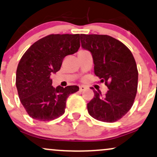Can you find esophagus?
Segmentation results:
<instances>
[{"instance_id":"1","label":"esophagus","mask_w":157,"mask_h":157,"mask_svg":"<svg viewBox=\"0 0 157 157\" xmlns=\"http://www.w3.org/2000/svg\"><path fill=\"white\" fill-rule=\"evenodd\" d=\"M86 89V87L84 86H80V91H83Z\"/></svg>"}]
</instances>
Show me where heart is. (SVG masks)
<instances>
[{"label": "heart", "mask_w": 157, "mask_h": 157, "mask_svg": "<svg viewBox=\"0 0 157 157\" xmlns=\"http://www.w3.org/2000/svg\"><path fill=\"white\" fill-rule=\"evenodd\" d=\"M80 51H84V50H80Z\"/></svg>", "instance_id": "1"}]
</instances>
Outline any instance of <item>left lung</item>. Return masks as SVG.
Listing matches in <instances>:
<instances>
[{"label": "left lung", "instance_id": "1", "mask_svg": "<svg viewBox=\"0 0 157 157\" xmlns=\"http://www.w3.org/2000/svg\"><path fill=\"white\" fill-rule=\"evenodd\" d=\"M81 44L93 56L94 74L108 88L88 103V113L101 121L120 120L132 107L137 91L138 71L132 53L121 41L107 35L80 34Z\"/></svg>", "mask_w": 157, "mask_h": 157}]
</instances>
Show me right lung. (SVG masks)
Segmentation results:
<instances>
[{
    "label": "right lung",
    "mask_w": 157,
    "mask_h": 157,
    "mask_svg": "<svg viewBox=\"0 0 157 157\" xmlns=\"http://www.w3.org/2000/svg\"><path fill=\"white\" fill-rule=\"evenodd\" d=\"M80 34H50L36 41L19 62L16 86L19 98L33 119L49 121L65 112L67 98L77 86H52L50 75L60 70L63 58L77 52Z\"/></svg>",
    "instance_id": "obj_1"
}]
</instances>
